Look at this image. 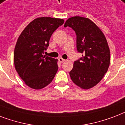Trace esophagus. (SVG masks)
Listing matches in <instances>:
<instances>
[{
  "instance_id": "esophagus-1",
  "label": "esophagus",
  "mask_w": 125,
  "mask_h": 125,
  "mask_svg": "<svg viewBox=\"0 0 125 125\" xmlns=\"http://www.w3.org/2000/svg\"><path fill=\"white\" fill-rule=\"evenodd\" d=\"M59 61L60 62H64V61H66L65 59H62V58L61 57L59 58Z\"/></svg>"
}]
</instances>
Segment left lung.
Masks as SVG:
<instances>
[{
	"instance_id": "obj_1",
	"label": "left lung",
	"mask_w": 125,
	"mask_h": 125,
	"mask_svg": "<svg viewBox=\"0 0 125 125\" xmlns=\"http://www.w3.org/2000/svg\"><path fill=\"white\" fill-rule=\"evenodd\" d=\"M66 27L75 31L78 52L83 53L74 61L70 76L76 85L89 89L98 83L108 71L110 63L108 42L102 31L88 18L70 17L64 24Z\"/></svg>"
}]
</instances>
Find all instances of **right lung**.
<instances>
[{
  "label": "right lung",
  "mask_w": 125,
  "mask_h": 125,
  "mask_svg": "<svg viewBox=\"0 0 125 125\" xmlns=\"http://www.w3.org/2000/svg\"><path fill=\"white\" fill-rule=\"evenodd\" d=\"M64 20L38 17L25 27L14 49V65L20 78L29 87L40 89L49 85L58 70L57 59L46 57L44 51L53 32Z\"/></svg>",
  "instance_id": "obj_1"
}]
</instances>
